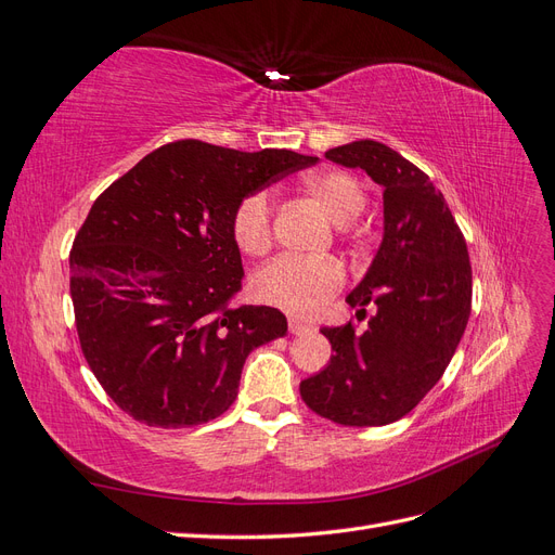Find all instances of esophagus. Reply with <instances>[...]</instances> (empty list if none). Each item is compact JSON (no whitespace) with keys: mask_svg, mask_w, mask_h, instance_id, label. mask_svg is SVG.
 <instances>
[{"mask_svg":"<svg viewBox=\"0 0 555 555\" xmlns=\"http://www.w3.org/2000/svg\"><path fill=\"white\" fill-rule=\"evenodd\" d=\"M314 326L312 324H306V322H300V319H289V331L294 333V335H304V333H310Z\"/></svg>","mask_w":555,"mask_h":555,"instance_id":"esophagus-1","label":"esophagus"}]
</instances>
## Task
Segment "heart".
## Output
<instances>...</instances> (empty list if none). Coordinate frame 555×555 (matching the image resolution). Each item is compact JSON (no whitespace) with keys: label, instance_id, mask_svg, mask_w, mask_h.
Masks as SVG:
<instances>
[{"label":"heart","instance_id":"heart-1","mask_svg":"<svg viewBox=\"0 0 555 555\" xmlns=\"http://www.w3.org/2000/svg\"><path fill=\"white\" fill-rule=\"evenodd\" d=\"M304 188L335 224L351 222L365 208L361 182L347 171H314L304 180ZM231 233L247 257H261L271 249L273 208L266 192H255L241 201L233 212ZM345 282L347 273L338 259H300L287 255L261 268L255 278V294L268 306L298 317H317L340 294Z\"/></svg>","mask_w":555,"mask_h":555}]
</instances>
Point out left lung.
Instances as JSON below:
<instances>
[{"instance_id":"8db88e82","label":"left lung","mask_w":555,"mask_h":555,"mask_svg":"<svg viewBox=\"0 0 555 555\" xmlns=\"http://www.w3.org/2000/svg\"><path fill=\"white\" fill-rule=\"evenodd\" d=\"M326 157L363 169L384 188V238L359 287L357 314L377 306L363 333L322 328L335 354L300 382V398L340 426H386L440 382L473 308L467 245L442 192L412 162L377 141L331 147Z\"/></svg>"}]
</instances>
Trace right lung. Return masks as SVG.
Wrapping results in <instances>:
<instances>
[{
    "label": "right lung",
    "instance_id": "add662e5",
    "mask_svg": "<svg viewBox=\"0 0 555 555\" xmlns=\"http://www.w3.org/2000/svg\"><path fill=\"white\" fill-rule=\"evenodd\" d=\"M317 157L166 143L94 201L69 255L80 349L117 408L188 428L224 414L245 359L287 333L268 306H231L243 261L238 204Z\"/></svg>",
    "mask_w": 555,
    "mask_h": 555
}]
</instances>
